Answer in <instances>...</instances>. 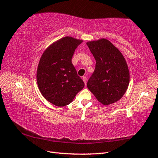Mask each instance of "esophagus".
I'll return each instance as SVG.
<instances>
[{"instance_id": "34e87169", "label": "esophagus", "mask_w": 158, "mask_h": 158, "mask_svg": "<svg viewBox=\"0 0 158 158\" xmlns=\"http://www.w3.org/2000/svg\"><path fill=\"white\" fill-rule=\"evenodd\" d=\"M83 82L85 83V85H86V83H87V77H85V76H84V77H83Z\"/></svg>"}]
</instances>
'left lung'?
I'll return each mask as SVG.
<instances>
[{"instance_id":"obj_1","label":"left lung","mask_w":158,"mask_h":158,"mask_svg":"<svg viewBox=\"0 0 158 158\" xmlns=\"http://www.w3.org/2000/svg\"><path fill=\"white\" fill-rule=\"evenodd\" d=\"M96 60V67L87 83L100 102L108 105L123 96L128 87L130 73L119 50L107 39L87 43Z\"/></svg>"}]
</instances>
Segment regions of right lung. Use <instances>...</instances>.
Returning <instances> with one entry per match:
<instances>
[{"mask_svg": "<svg viewBox=\"0 0 158 158\" xmlns=\"http://www.w3.org/2000/svg\"><path fill=\"white\" fill-rule=\"evenodd\" d=\"M82 42L66 36L50 45L40 59L36 73L39 90L56 106L68 105L85 85L72 63L75 49Z\"/></svg>", "mask_w": 158, "mask_h": 158, "instance_id": "add662e5", "label": "right lung"}]
</instances>
